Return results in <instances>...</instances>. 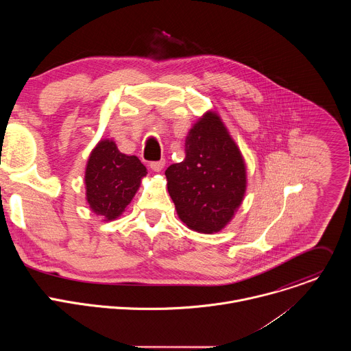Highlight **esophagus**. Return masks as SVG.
I'll list each match as a JSON object with an SVG mask.
<instances>
[{
	"instance_id": "34e87169",
	"label": "esophagus",
	"mask_w": 351,
	"mask_h": 351,
	"mask_svg": "<svg viewBox=\"0 0 351 351\" xmlns=\"http://www.w3.org/2000/svg\"><path fill=\"white\" fill-rule=\"evenodd\" d=\"M164 165H165V160H161V161H156V162L149 164V168H152L154 172H161Z\"/></svg>"
}]
</instances>
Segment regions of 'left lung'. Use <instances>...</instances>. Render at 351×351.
Returning <instances> with one entry per match:
<instances>
[{
	"mask_svg": "<svg viewBox=\"0 0 351 351\" xmlns=\"http://www.w3.org/2000/svg\"><path fill=\"white\" fill-rule=\"evenodd\" d=\"M186 157L167 171V186L179 219L198 233L222 230L240 207L245 164L221 117L206 112L189 130Z\"/></svg>",
	"mask_w": 351,
	"mask_h": 351,
	"instance_id": "left-lung-1",
	"label": "left lung"
}]
</instances>
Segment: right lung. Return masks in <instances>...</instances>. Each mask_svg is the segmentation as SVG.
Instances as JSON below:
<instances>
[{"label":"right lung","instance_id":"obj_1","mask_svg":"<svg viewBox=\"0 0 351 351\" xmlns=\"http://www.w3.org/2000/svg\"><path fill=\"white\" fill-rule=\"evenodd\" d=\"M147 175L136 156L121 153L115 141L99 140L88 157L84 173L86 199L90 210L104 221H114L125 213Z\"/></svg>","mask_w":351,"mask_h":351}]
</instances>
